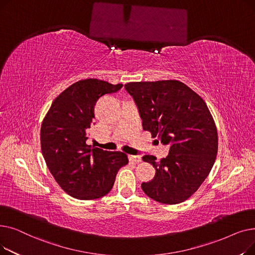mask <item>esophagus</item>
I'll return each instance as SVG.
<instances>
[{"label":"esophagus","instance_id":"obj_1","mask_svg":"<svg viewBox=\"0 0 255 255\" xmlns=\"http://www.w3.org/2000/svg\"><path fill=\"white\" fill-rule=\"evenodd\" d=\"M130 160H131L132 162H134V163H139V162H141L140 156H136V155H131V156H130Z\"/></svg>","mask_w":255,"mask_h":255}]
</instances>
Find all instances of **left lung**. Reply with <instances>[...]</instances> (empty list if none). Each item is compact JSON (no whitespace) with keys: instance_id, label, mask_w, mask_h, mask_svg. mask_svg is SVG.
Instances as JSON below:
<instances>
[{"instance_id":"obj_1","label":"left lung","mask_w":255,"mask_h":255,"mask_svg":"<svg viewBox=\"0 0 255 255\" xmlns=\"http://www.w3.org/2000/svg\"><path fill=\"white\" fill-rule=\"evenodd\" d=\"M125 90L137 106L143 130L169 145L160 161L142 157L156 169L154 179L141 184L143 192L161 204L183 203L206 180L217 155V129L206 102L179 80L129 83Z\"/></svg>"}]
</instances>
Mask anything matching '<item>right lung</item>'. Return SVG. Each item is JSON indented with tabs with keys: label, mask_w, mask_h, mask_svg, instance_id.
I'll use <instances>...</instances> for the list:
<instances>
[{
	"label": "right lung",
	"mask_w": 255,
	"mask_h": 255,
	"mask_svg": "<svg viewBox=\"0 0 255 255\" xmlns=\"http://www.w3.org/2000/svg\"><path fill=\"white\" fill-rule=\"evenodd\" d=\"M122 84L88 78L71 85L53 100L41 125V150L46 165L61 188L78 199L109 193L119 169L128 163L122 152H109L86 143L95 124L94 109L105 94Z\"/></svg>",
	"instance_id": "1"
}]
</instances>
